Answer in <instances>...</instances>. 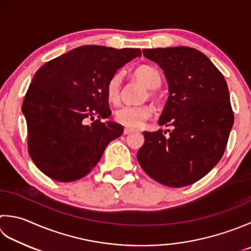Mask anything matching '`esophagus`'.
Listing matches in <instances>:
<instances>
[{"label":"esophagus","instance_id":"obj_1","mask_svg":"<svg viewBox=\"0 0 251 251\" xmlns=\"http://www.w3.org/2000/svg\"><path fill=\"white\" fill-rule=\"evenodd\" d=\"M136 130L132 129V128H124V135H129V134H132V132H135Z\"/></svg>","mask_w":251,"mask_h":251}]
</instances>
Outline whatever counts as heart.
Wrapping results in <instances>:
<instances>
[{
	"instance_id": "1",
	"label": "heart",
	"mask_w": 251,
	"mask_h": 251,
	"mask_svg": "<svg viewBox=\"0 0 251 251\" xmlns=\"http://www.w3.org/2000/svg\"><path fill=\"white\" fill-rule=\"evenodd\" d=\"M134 76L141 81L149 89H156L161 83V76L155 67L150 65H140L135 68ZM123 74L116 72L109 78L105 86L106 97L110 102L117 103L121 98ZM149 98H153V91H149ZM146 96V98L148 97ZM153 113V107L150 104L138 105H123L115 111L114 120L119 124L128 127V128H138L144 123L150 119Z\"/></svg>"
}]
</instances>
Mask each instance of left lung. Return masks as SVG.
I'll list each match as a JSON object with an SVG mask.
<instances>
[{
    "label": "left lung",
    "instance_id": "left-lung-1",
    "mask_svg": "<svg viewBox=\"0 0 251 251\" xmlns=\"http://www.w3.org/2000/svg\"><path fill=\"white\" fill-rule=\"evenodd\" d=\"M144 55L164 71L170 96L159 125L166 131H144L137 153L151 178L179 188L207 175L223 156L234 113L227 83L214 64L196 49H144Z\"/></svg>",
    "mask_w": 251,
    "mask_h": 251
}]
</instances>
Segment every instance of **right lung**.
<instances>
[{"mask_svg":"<svg viewBox=\"0 0 251 251\" xmlns=\"http://www.w3.org/2000/svg\"><path fill=\"white\" fill-rule=\"evenodd\" d=\"M140 55L139 49L83 46L36 72L22 111L29 155L42 173L62 183L90 173L106 146L124 130L114 122L101 121L111 115L106 82L120 67ZM87 119L95 121L87 126Z\"/></svg>","mask_w":251,"mask_h":251,"instance_id":"add662e5","label":"right lung"}]
</instances>
